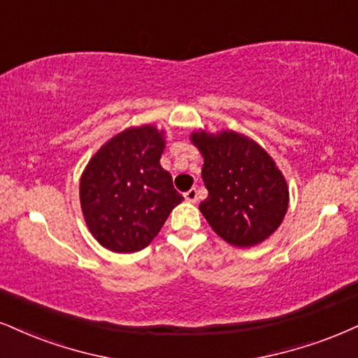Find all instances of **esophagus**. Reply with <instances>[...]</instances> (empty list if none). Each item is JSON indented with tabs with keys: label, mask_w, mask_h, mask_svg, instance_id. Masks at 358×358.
I'll list each match as a JSON object with an SVG mask.
<instances>
[{
	"label": "esophagus",
	"mask_w": 358,
	"mask_h": 358,
	"mask_svg": "<svg viewBox=\"0 0 358 358\" xmlns=\"http://www.w3.org/2000/svg\"><path fill=\"white\" fill-rule=\"evenodd\" d=\"M184 199L187 202H197V189H189L187 192H184Z\"/></svg>",
	"instance_id": "esophagus-1"
}]
</instances>
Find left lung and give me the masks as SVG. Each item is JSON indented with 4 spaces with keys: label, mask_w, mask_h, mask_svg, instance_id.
<instances>
[{
    "label": "left lung",
    "mask_w": 358,
    "mask_h": 358,
    "mask_svg": "<svg viewBox=\"0 0 358 358\" xmlns=\"http://www.w3.org/2000/svg\"><path fill=\"white\" fill-rule=\"evenodd\" d=\"M204 157L202 180L209 196L199 204L213 231L234 247L262 244L289 209V186L275 161L254 139L236 131H194Z\"/></svg>",
    "instance_id": "obj_1"
}]
</instances>
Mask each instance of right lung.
Here are the masks:
<instances>
[{
  "mask_svg": "<svg viewBox=\"0 0 358 358\" xmlns=\"http://www.w3.org/2000/svg\"><path fill=\"white\" fill-rule=\"evenodd\" d=\"M164 131L127 127L101 145L79 180L86 226L106 249L138 252L151 244L184 197L161 166Z\"/></svg>",
  "mask_w": 358,
  "mask_h": 358,
  "instance_id": "right-lung-1",
  "label": "right lung"
}]
</instances>
